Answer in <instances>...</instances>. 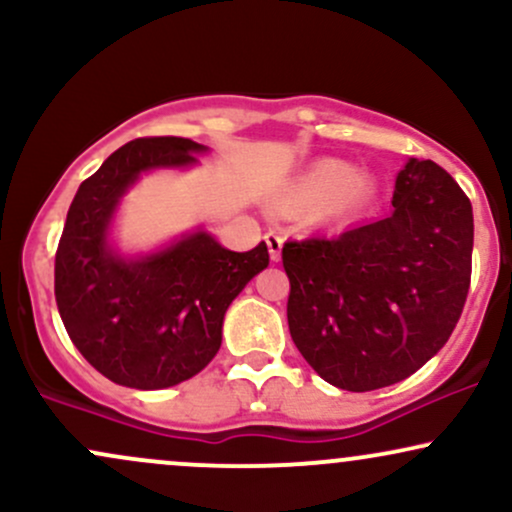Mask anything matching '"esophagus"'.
<instances>
[{
	"label": "esophagus",
	"instance_id": "34e87169",
	"mask_svg": "<svg viewBox=\"0 0 512 512\" xmlns=\"http://www.w3.org/2000/svg\"><path fill=\"white\" fill-rule=\"evenodd\" d=\"M264 240H267V248H269V255H272L274 262L281 260V248H284V238L279 236V233L269 231L267 236H264Z\"/></svg>",
	"mask_w": 512,
	"mask_h": 512
}]
</instances>
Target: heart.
<instances>
[{"label":"heart","mask_w":512,"mask_h":512,"mask_svg":"<svg viewBox=\"0 0 512 512\" xmlns=\"http://www.w3.org/2000/svg\"><path fill=\"white\" fill-rule=\"evenodd\" d=\"M375 187L370 180L358 178L354 168L342 161H320L308 173H303L286 192L284 202L291 209H313L335 202L332 207H361L373 197Z\"/></svg>","instance_id":"1"}]
</instances>
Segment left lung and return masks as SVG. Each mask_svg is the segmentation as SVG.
I'll return each mask as SVG.
<instances>
[{
    "instance_id": "left-lung-1",
    "label": "left lung",
    "mask_w": 512,
    "mask_h": 512,
    "mask_svg": "<svg viewBox=\"0 0 512 512\" xmlns=\"http://www.w3.org/2000/svg\"><path fill=\"white\" fill-rule=\"evenodd\" d=\"M472 204L438 163L409 158L392 214L281 250L293 344L349 392L395 385L443 349L472 279Z\"/></svg>"
}]
</instances>
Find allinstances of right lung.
<instances>
[{
  "instance_id": "obj_1",
  "label": "right lung",
  "mask_w": 512,
  "mask_h": 512,
  "mask_svg": "<svg viewBox=\"0 0 512 512\" xmlns=\"http://www.w3.org/2000/svg\"><path fill=\"white\" fill-rule=\"evenodd\" d=\"M207 146L182 137L134 139L79 185L55 255V298L81 356L117 385L161 390L197 375L221 346L223 315L269 264L267 245L233 252L207 231L149 255L110 245L120 199L139 175L190 168Z\"/></svg>"
}]
</instances>
